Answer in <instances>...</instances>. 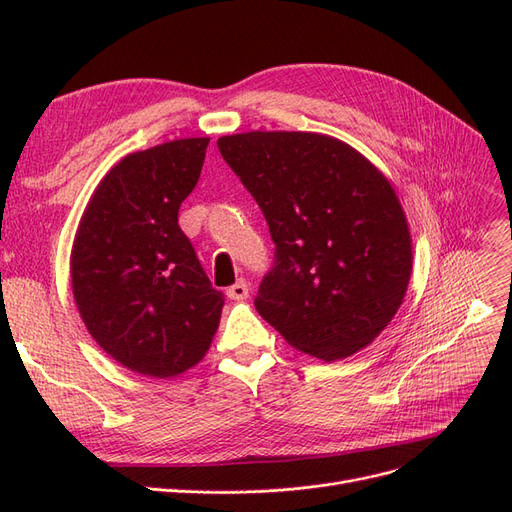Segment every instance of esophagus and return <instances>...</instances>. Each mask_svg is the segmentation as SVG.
<instances>
[{"mask_svg":"<svg viewBox=\"0 0 512 512\" xmlns=\"http://www.w3.org/2000/svg\"><path fill=\"white\" fill-rule=\"evenodd\" d=\"M226 294H228V299H232V301H243V299L250 297V286H247L243 280H239L237 284H232L226 290Z\"/></svg>","mask_w":512,"mask_h":512,"instance_id":"obj_1","label":"esophagus"}]
</instances>
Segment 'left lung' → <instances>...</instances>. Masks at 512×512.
Listing matches in <instances>:
<instances>
[{"instance_id": "left-lung-1", "label": "left lung", "mask_w": 512, "mask_h": 512, "mask_svg": "<svg viewBox=\"0 0 512 512\" xmlns=\"http://www.w3.org/2000/svg\"><path fill=\"white\" fill-rule=\"evenodd\" d=\"M226 164L256 198L275 243L258 314L320 361L369 346L404 303L412 235L382 170L318 132L222 136Z\"/></svg>"}]
</instances>
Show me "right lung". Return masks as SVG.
Returning a JSON list of instances; mask_svg holds the SVG:
<instances>
[{
    "label": "right lung",
    "instance_id": "1",
    "mask_svg": "<svg viewBox=\"0 0 512 512\" xmlns=\"http://www.w3.org/2000/svg\"><path fill=\"white\" fill-rule=\"evenodd\" d=\"M209 138L128 153L98 183L76 228L70 280L89 335L147 378H175L211 348L224 297L177 224Z\"/></svg>",
    "mask_w": 512,
    "mask_h": 512
}]
</instances>
